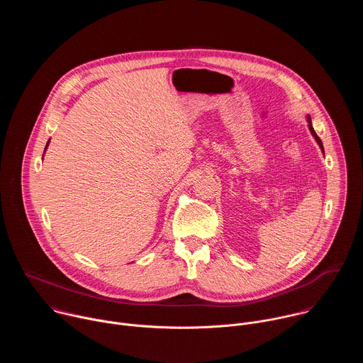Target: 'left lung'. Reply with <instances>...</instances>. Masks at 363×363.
Masks as SVG:
<instances>
[{"instance_id":"8db88e82","label":"left lung","mask_w":363,"mask_h":363,"mask_svg":"<svg viewBox=\"0 0 363 363\" xmlns=\"http://www.w3.org/2000/svg\"><path fill=\"white\" fill-rule=\"evenodd\" d=\"M307 121H308V129H310V132H312V135H313V138L318 140V143H319V146L322 147V150H323V143H322V140H320V138L318 136V133L315 132V129H313V126H312V122H310V118H307Z\"/></svg>"}]
</instances>
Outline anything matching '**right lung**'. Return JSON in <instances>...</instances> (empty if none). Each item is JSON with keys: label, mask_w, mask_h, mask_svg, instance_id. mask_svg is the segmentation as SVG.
Wrapping results in <instances>:
<instances>
[{"label": "right lung", "mask_w": 363, "mask_h": 363, "mask_svg": "<svg viewBox=\"0 0 363 363\" xmlns=\"http://www.w3.org/2000/svg\"><path fill=\"white\" fill-rule=\"evenodd\" d=\"M47 145H48V142H47ZM47 145H45V147H47Z\"/></svg>", "instance_id": "obj_1"}]
</instances>
